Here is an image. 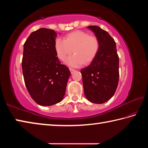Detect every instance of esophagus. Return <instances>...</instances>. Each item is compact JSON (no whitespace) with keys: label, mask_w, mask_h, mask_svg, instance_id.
Here are the masks:
<instances>
[{"label":"esophagus","mask_w":148,"mask_h":148,"mask_svg":"<svg viewBox=\"0 0 148 148\" xmlns=\"http://www.w3.org/2000/svg\"><path fill=\"white\" fill-rule=\"evenodd\" d=\"M70 69V71H71V74H73L74 72L76 71V70H74L73 69Z\"/></svg>","instance_id":"obj_1"}]
</instances>
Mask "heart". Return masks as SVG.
<instances>
[{
	"mask_svg": "<svg viewBox=\"0 0 148 148\" xmlns=\"http://www.w3.org/2000/svg\"><path fill=\"white\" fill-rule=\"evenodd\" d=\"M100 44L98 38L82 31L72 32L66 36V40L58 38L55 42L57 56L61 60L65 59L72 52L75 53L65 61L72 67L81 66L84 62L89 63L98 53Z\"/></svg>",
	"mask_w": 148,
	"mask_h": 148,
	"instance_id": "b5f03b06",
	"label": "heart"
}]
</instances>
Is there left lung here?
<instances>
[{"instance_id":"left-lung-1","label":"left lung","mask_w":148,"mask_h":148,"mask_svg":"<svg viewBox=\"0 0 148 148\" xmlns=\"http://www.w3.org/2000/svg\"><path fill=\"white\" fill-rule=\"evenodd\" d=\"M98 38L100 47L96 57L82 69L84 94L89 101L102 104L114 96L119 82V57L112 37L98 26H88Z\"/></svg>"}]
</instances>
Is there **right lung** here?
Returning <instances> with one entry per match:
<instances>
[{
    "label": "right lung",
    "mask_w": 148,
    "mask_h": 148,
    "mask_svg": "<svg viewBox=\"0 0 148 148\" xmlns=\"http://www.w3.org/2000/svg\"><path fill=\"white\" fill-rule=\"evenodd\" d=\"M53 30L41 28L32 32L23 45L22 70L25 84L32 99L48 106L64 98L71 76L69 68L57 57Z\"/></svg>",
    "instance_id": "1"
}]
</instances>
